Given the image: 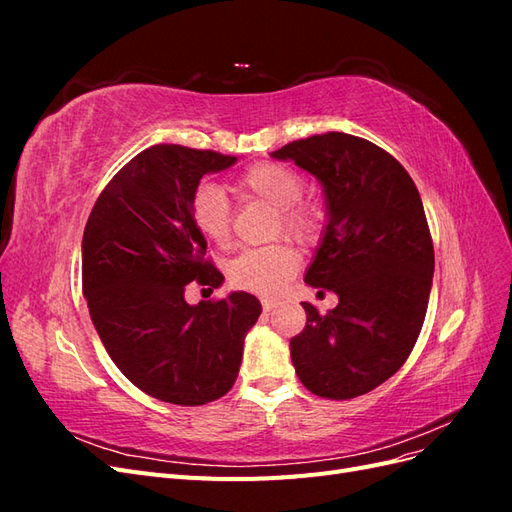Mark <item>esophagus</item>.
I'll use <instances>...</instances> for the list:
<instances>
[{"label": "esophagus", "instance_id": "esophagus-1", "mask_svg": "<svg viewBox=\"0 0 512 512\" xmlns=\"http://www.w3.org/2000/svg\"><path fill=\"white\" fill-rule=\"evenodd\" d=\"M260 303H262V309H265V312H271V309L277 305L273 299H267V297L260 299Z\"/></svg>", "mask_w": 512, "mask_h": 512}]
</instances>
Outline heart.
<instances>
[{
  "mask_svg": "<svg viewBox=\"0 0 512 512\" xmlns=\"http://www.w3.org/2000/svg\"><path fill=\"white\" fill-rule=\"evenodd\" d=\"M239 188L245 196L258 198L277 209L273 237L286 235L301 243H312L322 228V209L303 200L305 181L297 170L280 162H258L247 168ZM192 220L203 235L220 247L232 237V211L220 185L203 181L192 194ZM301 256L297 247L280 241L265 247L245 250L226 267L228 284L237 290L275 297L297 275Z\"/></svg>",
  "mask_w": 512,
  "mask_h": 512,
  "instance_id": "1",
  "label": "heart"
}]
</instances>
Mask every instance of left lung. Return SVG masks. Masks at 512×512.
I'll use <instances>...</instances> for the list:
<instances>
[{"mask_svg": "<svg viewBox=\"0 0 512 512\" xmlns=\"http://www.w3.org/2000/svg\"><path fill=\"white\" fill-rule=\"evenodd\" d=\"M271 158L322 185L327 226L305 282L339 297L324 316L303 303L305 329L290 339L294 371L318 397L365 395L406 363L423 329L433 243L421 194L391 153L344 132L292 141Z\"/></svg>", "mask_w": 512, "mask_h": 512, "instance_id": "8db88e82", "label": "left lung"}]
</instances>
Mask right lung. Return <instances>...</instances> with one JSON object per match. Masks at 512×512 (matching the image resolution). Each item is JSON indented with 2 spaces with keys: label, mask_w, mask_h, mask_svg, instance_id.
Returning a JSON list of instances; mask_svg holds the SVG:
<instances>
[{
  "label": "right lung",
  "mask_w": 512,
  "mask_h": 512,
  "mask_svg": "<svg viewBox=\"0 0 512 512\" xmlns=\"http://www.w3.org/2000/svg\"><path fill=\"white\" fill-rule=\"evenodd\" d=\"M237 162L209 149L153 145L108 181L83 232V294L119 371L166 404L203 406L237 380L243 339L260 312L247 292L190 305V282L222 286L192 220L207 173Z\"/></svg>",
  "instance_id": "right-lung-1"
}]
</instances>
